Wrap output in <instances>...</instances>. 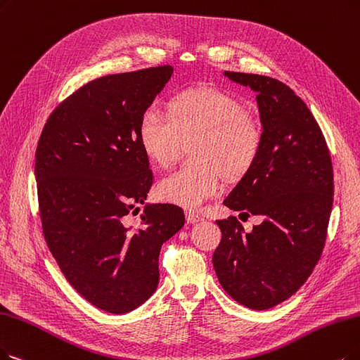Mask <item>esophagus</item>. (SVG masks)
Wrapping results in <instances>:
<instances>
[{"instance_id":"obj_1","label":"esophagus","mask_w":360,"mask_h":360,"mask_svg":"<svg viewBox=\"0 0 360 360\" xmlns=\"http://www.w3.org/2000/svg\"><path fill=\"white\" fill-rule=\"evenodd\" d=\"M202 220L204 219L200 217V215H198V214H195L192 211H186V221H188L189 224H195V223L202 221Z\"/></svg>"}]
</instances>
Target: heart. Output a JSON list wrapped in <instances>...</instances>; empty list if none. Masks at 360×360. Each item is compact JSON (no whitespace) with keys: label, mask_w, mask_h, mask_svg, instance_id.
<instances>
[{"label":"heart","mask_w":360,"mask_h":360,"mask_svg":"<svg viewBox=\"0 0 360 360\" xmlns=\"http://www.w3.org/2000/svg\"><path fill=\"white\" fill-rule=\"evenodd\" d=\"M168 112L169 117L156 106L143 110L137 124L140 148L153 164L168 167L184 143L196 140L199 164L162 177L158 193L169 204L198 210L223 192V171L239 177L252 167L262 148V127L236 97L212 85L176 94Z\"/></svg>","instance_id":"heart-1"}]
</instances>
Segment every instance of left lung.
<instances>
[{
	"instance_id": "obj_1",
	"label": "left lung",
	"mask_w": 360,
	"mask_h": 360,
	"mask_svg": "<svg viewBox=\"0 0 360 360\" xmlns=\"http://www.w3.org/2000/svg\"><path fill=\"white\" fill-rule=\"evenodd\" d=\"M257 93L262 148L223 204L263 215L243 233L235 217L217 220L221 242L212 266L223 290L239 304L266 310L288 300L319 262L333 210V164L311 112L283 82L223 72Z\"/></svg>"
}]
</instances>
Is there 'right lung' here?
I'll return each instance as SVG.
<instances>
[{"instance_id": "add662e5", "label": "right lung", "mask_w": 360, "mask_h": 360, "mask_svg": "<svg viewBox=\"0 0 360 360\" xmlns=\"http://www.w3.org/2000/svg\"><path fill=\"white\" fill-rule=\"evenodd\" d=\"M172 66L106 75L85 84L50 115L35 153L39 215L47 245L87 301L122 314L160 282L162 243L184 226L183 210L146 204L153 174L137 124Z\"/></svg>"}]
</instances>
